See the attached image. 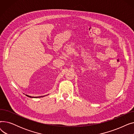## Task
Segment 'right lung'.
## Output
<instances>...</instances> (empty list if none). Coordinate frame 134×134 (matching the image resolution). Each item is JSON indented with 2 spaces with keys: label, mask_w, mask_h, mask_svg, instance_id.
<instances>
[{
  "label": "right lung",
  "mask_w": 134,
  "mask_h": 134,
  "mask_svg": "<svg viewBox=\"0 0 134 134\" xmlns=\"http://www.w3.org/2000/svg\"><path fill=\"white\" fill-rule=\"evenodd\" d=\"M25 96H26L27 97H30V98H39V97H42V96H41V97H31V96H28V95H27V94H25Z\"/></svg>",
  "instance_id": "obj_1"
}]
</instances>
